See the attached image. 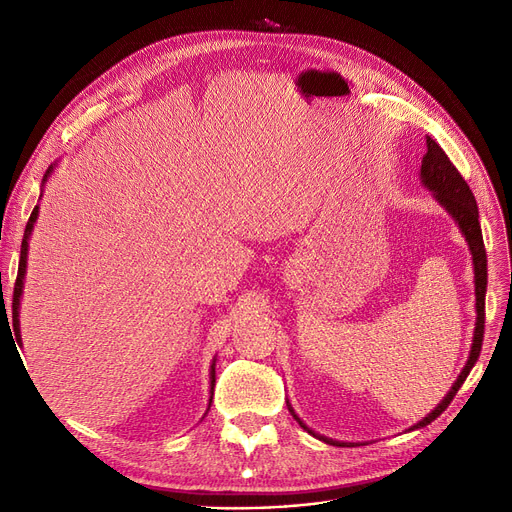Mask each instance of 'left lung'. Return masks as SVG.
I'll return each instance as SVG.
<instances>
[{
  "instance_id": "left-lung-1",
  "label": "left lung",
  "mask_w": 512,
  "mask_h": 512,
  "mask_svg": "<svg viewBox=\"0 0 512 512\" xmlns=\"http://www.w3.org/2000/svg\"><path fill=\"white\" fill-rule=\"evenodd\" d=\"M421 182L434 193L436 201L452 215V220L459 224L471 257H473V272H475V309H477V319H475V332H473V344H471V353L469 359L461 371L459 378L452 384L450 392L442 398L440 405L429 413L427 417H423L419 423H415L411 429H419L432 423L436 417H440L446 407L452 402V398L459 392V388L463 386V382L467 380L469 371L473 369L475 361L479 359L481 353V342H483V324H486V288H488V257H486V247H483V236H481V226H479V209L475 203V197L471 193L469 184L465 182V178L459 174V170L454 168L452 161L448 159V155L444 153V149L434 141L427 137V153L423 155L421 161ZM288 411L292 413V417L299 421V425L309 432L311 436L324 440L326 444L332 446H346V442H336L330 440L326 436L315 434L313 429H309L299 415L292 411L290 402H288Z\"/></svg>"
}]
</instances>
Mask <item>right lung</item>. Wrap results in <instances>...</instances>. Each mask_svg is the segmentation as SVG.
I'll use <instances>...</instances> for the list:
<instances>
[{
    "mask_svg": "<svg viewBox=\"0 0 512 512\" xmlns=\"http://www.w3.org/2000/svg\"><path fill=\"white\" fill-rule=\"evenodd\" d=\"M53 172V166L45 172L43 176V182L49 178V174ZM37 215H39V205H35L33 213L29 222H26V228H24V238H22V247H20V261H18V276H16V284H14V299H12V317H14V332H16V340H20V319H18V311H20V297H22V284H24V274H26V253H29V238H31V232H33V226L37 222ZM209 380H211V396H213V386H215V359L211 363V369H209ZM211 396H209V402H211Z\"/></svg>",
    "mask_w": 512,
    "mask_h": 512,
    "instance_id": "right-lung-1",
    "label": "right lung"
}]
</instances>
